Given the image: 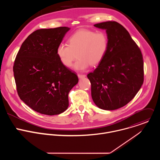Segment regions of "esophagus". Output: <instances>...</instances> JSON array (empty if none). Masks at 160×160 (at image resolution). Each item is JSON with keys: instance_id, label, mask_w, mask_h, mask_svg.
I'll return each mask as SVG.
<instances>
[{"instance_id": "34e87169", "label": "esophagus", "mask_w": 160, "mask_h": 160, "mask_svg": "<svg viewBox=\"0 0 160 160\" xmlns=\"http://www.w3.org/2000/svg\"><path fill=\"white\" fill-rule=\"evenodd\" d=\"M78 78H82L85 77L86 75H83V74H78Z\"/></svg>"}]
</instances>
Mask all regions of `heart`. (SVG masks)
<instances>
[{
  "label": "heart",
  "instance_id": "obj_1",
  "mask_svg": "<svg viewBox=\"0 0 160 160\" xmlns=\"http://www.w3.org/2000/svg\"><path fill=\"white\" fill-rule=\"evenodd\" d=\"M108 48V38L105 32L81 29L70 37L69 44L59 43L56 54L60 62L68 68L72 66L78 55V59L74 68L82 71L90 64H99L104 58Z\"/></svg>",
  "mask_w": 160,
  "mask_h": 160
}]
</instances>
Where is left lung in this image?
I'll return each mask as SVG.
<instances>
[{"mask_svg": "<svg viewBox=\"0 0 160 160\" xmlns=\"http://www.w3.org/2000/svg\"><path fill=\"white\" fill-rule=\"evenodd\" d=\"M108 38L106 54L93 72L87 75L91 95L99 108L115 110L128 104L144 82L141 51L128 31L116 21L94 25Z\"/></svg>", "mask_w": 160, "mask_h": 160, "instance_id": "obj_1", "label": "left lung"}]
</instances>
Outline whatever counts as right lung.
I'll list each match as a JSON object with an SVG mask.
<instances>
[{
    "label": "right lung",
    "instance_id": "add662e5",
    "mask_svg": "<svg viewBox=\"0 0 160 160\" xmlns=\"http://www.w3.org/2000/svg\"><path fill=\"white\" fill-rule=\"evenodd\" d=\"M70 28L40 29L22 42L13 72L19 98L34 111L59 115L69 106L68 94L78 83L75 72L59 61L56 49Z\"/></svg>",
    "mask_w": 160,
    "mask_h": 160
}]
</instances>
